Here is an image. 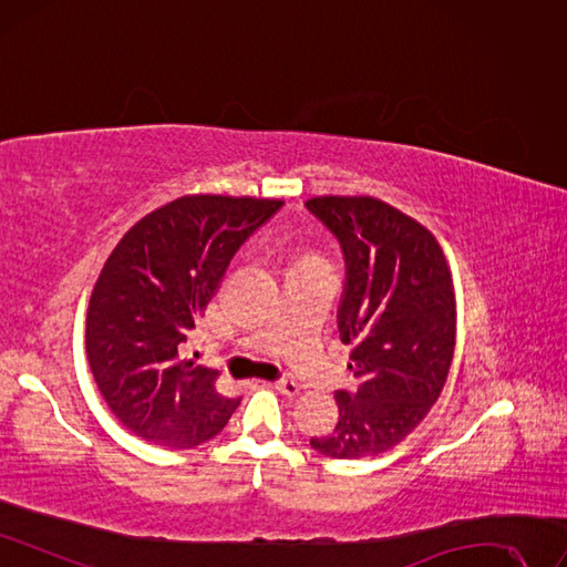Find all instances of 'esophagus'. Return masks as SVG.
Returning a JSON list of instances; mask_svg holds the SVG:
<instances>
[{"label":"esophagus","instance_id":"1","mask_svg":"<svg viewBox=\"0 0 567 567\" xmlns=\"http://www.w3.org/2000/svg\"><path fill=\"white\" fill-rule=\"evenodd\" d=\"M272 388H276L282 394H287V396H297L301 392L299 383H295V381H278V383H272Z\"/></svg>","mask_w":567,"mask_h":567}]
</instances>
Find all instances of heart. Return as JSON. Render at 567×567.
I'll list each match as a JSON object with an SVG mask.
<instances>
[{"instance_id": "b5f03b06", "label": "heart", "mask_w": 567, "mask_h": 567, "mask_svg": "<svg viewBox=\"0 0 567 567\" xmlns=\"http://www.w3.org/2000/svg\"><path fill=\"white\" fill-rule=\"evenodd\" d=\"M312 259H322L320 255H312V251H308V255H303L299 261H312Z\"/></svg>"}]
</instances>
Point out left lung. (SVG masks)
<instances>
[{"instance_id":"obj_1","label":"left lung","mask_w":567,"mask_h":567,"mask_svg":"<svg viewBox=\"0 0 567 567\" xmlns=\"http://www.w3.org/2000/svg\"><path fill=\"white\" fill-rule=\"evenodd\" d=\"M306 207L346 255L341 341L358 392H337L339 423L310 439L337 460L390 451L409 436L449 379L455 350L451 266L432 230L373 196H316Z\"/></svg>"}]
</instances>
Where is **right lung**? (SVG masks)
<instances>
[{"label":"right lung","mask_w":567,"mask_h":567,"mask_svg":"<svg viewBox=\"0 0 567 567\" xmlns=\"http://www.w3.org/2000/svg\"><path fill=\"white\" fill-rule=\"evenodd\" d=\"M278 198L192 194L125 230L104 261L86 312V358L112 413L146 442L194 449L224 430L238 400L219 371L179 360L198 316L247 236Z\"/></svg>","instance_id":"add662e5"}]
</instances>
